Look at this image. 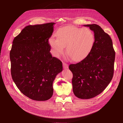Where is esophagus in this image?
Masks as SVG:
<instances>
[{
  "mask_svg": "<svg viewBox=\"0 0 123 123\" xmlns=\"http://www.w3.org/2000/svg\"><path fill=\"white\" fill-rule=\"evenodd\" d=\"M63 67L64 68H68V64H67V63L63 62Z\"/></svg>",
  "mask_w": 123,
  "mask_h": 123,
  "instance_id": "1",
  "label": "esophagus"
}]
</instances>
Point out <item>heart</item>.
<instances>
[{
  "label": "heart",
  "mask_w": 123,
  "mask_h": 123,
  "mask_svg": "<svg viewBox=\"0 0 123 123\" xmlns=\"http://www.w3.org/2000/svg\"><path fill=\"white\" fill-rule=\"evenodd\" d=\"M57 39L52 37L49 44L56 55L62 54L66 47V53L73 61L83 60L92 51L95 36L93 31L88 28L65 27L58 30Z\"/></svg>",
  "instance_id": "obj_1"
}]
</instances>
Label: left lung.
Returning <instances> with one entry per match:
<instances>
[{
	"label": "left lung",
	"instance_id": "8db88e82",
	"mask_svg": "<svg viewBox=\"0 0 123 123\" xmlns=\"http://www.w3.org/2000/svg\"><path fill=\"white\" fill-rule=\"evenodd\" d=\"M93 31L95 42L90 54L83 60L69 66L73 73L74 95L80 99L95 97L106 89L112 80L115 51L110 36L95 24L85 25Z\"/></svg>",
	"mask_w": 123,
	"mask_h": 123
}]
</instances>
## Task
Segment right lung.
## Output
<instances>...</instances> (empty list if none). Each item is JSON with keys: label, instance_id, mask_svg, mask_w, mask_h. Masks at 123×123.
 Instances as JSON below:
<instances>
[{"label": "right lung", "instance_id": "obj_1", "mask_svg": "<svg viewBox=\"0 0 123 123\" xmlns=\"http://www.w3.org/2000/svg\"><path fill=\"white\" fill-rule=\"evenodd\" d=\"M54 24L28 25L12 42L10 52L12 79L22 94L33 100L50 99L53 81L63 69L62 62L50 52L48 40Z\"/></svg>", "mask_w": 123, "mask_h": 123}]
</instances>
